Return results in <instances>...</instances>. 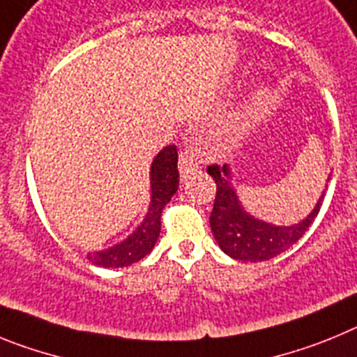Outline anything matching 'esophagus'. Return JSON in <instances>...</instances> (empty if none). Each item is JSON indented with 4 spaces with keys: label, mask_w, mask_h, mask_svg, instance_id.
<instances>
[{
    "label": "esophagus",
    "mask_w": 357,
    "mask_h": 357,
    "mask_svg": "<svg viewBox=\"0 0 357 357\" xmlns=\"http://www.w3.org/2000/svg\"><path fill=\"white\" fill-rule=\"evenodd\" d=\"M202 164V155L200 150L195 146H185L178 155V168H181L182 175H188V173L195 172Z\"/></svg>",
    "instance_id": "obj_1"
}]
</instances>
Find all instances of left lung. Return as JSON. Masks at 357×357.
Instances as JSON below:
<instances>
[{
	"instance_id": "obj_1",
	"label": "left lung",
	"mask_w": 357,
	"mask_h": 357,
	"mask_svg": "<svg viewBox=\"0 0 357 357\" xmlns=\"http://www.w3.org/2000/svg\"><path fill=\"white\" fill-rule=\"evenodd\" d=\"M207 173L216 182V197L209 216L211 229L220 248L239 261H268L288 250L293 243L305 234V230L320 213L324 202L321 195L313 213L304 222L291 227H273L248 216L241 209L234 189L230 188V173L227 166L220 168L218 164H211L207 166Z\"/></svg>"
}]
</instances>
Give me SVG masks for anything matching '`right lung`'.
<instances>
[{
	"label": "right lung",
	"mask_w": 357,
	"mask_h": 357,
	"mask_svg": "<svg viewBox=\"0 0 357 357\" xmlns=\"http://www.w3.org/2000/svg\"><path fill=\"white\" fill-rule=\"evenodd\" d=\"M176 160H178V153H176L175 144H169L162 151H159V155L151 162V204L144 222L127 241L119 243L105 252H93L87 255L91 263L105 268H123L137 263L144 255L150 254L159 238L164 206L172 200L178 188Z\"/></svg>",
	"instance_id": "obj_1"
}]
</instances>
